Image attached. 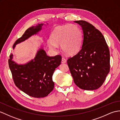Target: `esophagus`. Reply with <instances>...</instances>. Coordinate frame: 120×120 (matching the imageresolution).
Listing matches in <instances>:
<instances>
[{
  "mask_svg": "<svg viewBox=\"0 0 120 120\" xmlns=\"http://www.w3.org/2000/svg\"><path fill=\"white\" fill-rule=\"evenodd\" d=\"M67 60L64 58H62V60H61V62L62 63H65L66 62Z\"/></svg>",
  "mask_w": 120,
  "mask_h": 120,
  "instance_id": "34e87169",
  "label": "esophagus"
}]
</instances>
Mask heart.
I'll return each instance as SVG.
<instances>
[{
    "mask_svg": "<svg viewBox=\"0 0 120 120\" xmlns=\"http://www.w3.org/2000/svg\"><path fill=\"white\" fill-rule=\"evenodd\" d=\"M82 42V34L79 27L76 24H66L57 27L51 34V40L48 41L49 48L56 51L57 45L65 53L74 55L81 49Z\"/></svg>",
    "mask_w": 120,
    "mask_h": 120,
    "instance_id": "1",
    "label": "heart"
}]
</instances>
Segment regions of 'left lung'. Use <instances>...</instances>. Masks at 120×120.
I'll return each mask as SVG.
<instances>
[{
	"mask_svg": "<svg viewBox=\"0 0 120 120\" xmlns=\"http://www.w3.org/2000/svg\"><path fill=\"white\" fill-rule=\"evenodd\" d=\"M74 22L82 27L83 41L79 52L68 60L69 70L79 88L95 90L109 72V50L103 35L93 25L84 20Z\"/></svg>",
	"mask_w": 120,
	"mask_h": 120,
	"instance_id": "1",
	"label": "left lung"
}]
</instances>
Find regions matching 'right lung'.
<instances>
[{
	"label": "right lung",
	"mask_w": 120,
	"mask_h": 120,
	"mask_svg": "<svg viewBox=\"0 0 120 120\" xmlns=\"http://www.w3.org/2000/svg\"><path fill=\"white\" fill-rule=\"evenodd\" d=\"M43 25L44 23L38 24L26 30L14 44L13 49H14L17 44L38 34ZM13 58V55L11 54L9 65L14 82L19 90L30 96L38 98L47 96L52 90L54 82L52 76L55 69L61 64L62 57L60 55L48 56L43 46H41L34 59L26 64H19L12 60Z\"/></svg>",
	"instance_id": "right-lung-1"
}]
</instances>
